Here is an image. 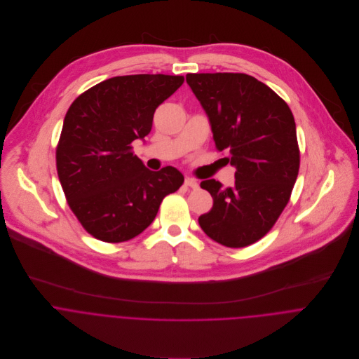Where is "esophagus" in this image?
<instances>
[{"instance_id":"1","label":"esophagus","mask_w":359,"mask_h":359,"mask_svg":"<svg viewBox=\"0 0 359 359\" xmlns=\"http://www.w3.org/2000/svg\"><path fill=\"white\" fill-rule=\"evenodd\" d=\"M185 185L192 188V189H198L199 188V184L195 180H192V178H185Z\"/></svg>"}]
</instances>
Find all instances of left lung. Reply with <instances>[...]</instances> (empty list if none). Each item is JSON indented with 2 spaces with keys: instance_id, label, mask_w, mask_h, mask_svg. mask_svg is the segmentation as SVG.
I'll list each match as a JSON object with an SVG mask.
<instances>
[{
  "instance_id": "obj_1",
  "label": "left lung",
  "mask_w": 359,
  "mask_h": 359,
  "mask_svg": "<svg viewBox=\"0 0 359 359\" xmlns=\"http://www.w3.org/2000/svg\"><path fill=\"white\" fill-rule=\"evenodd\" d=\"M205 109L212 140L235 171V185L215 180L201 187L212 208L199 217L205 235L226 248L259 241L287 205L297 180L300 152L287 103L268 86L243 73L187 74Z\"/></svg>"
}]
</instances>
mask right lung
<instances>
[{
    "label": "right lung",
    "mask_w": 359,
    "mask_h": 359,
    "mask_svg": "<svg viewBox=\"0 0 359 359\" xmlns=\"http://www.w3.org/2000/svg\"><path fill=\"white\" fill-rule=\"evenodd\" d=\"M182 83V76H117L70 104L56 170L72 211L94 238L107 243L135 238L154 222L164 196L182 185L175 167L151 171L131 152V142L151 133L157 106Z\"/></svg>",
    "instance_id": "add662e5"
}]
</instances>
